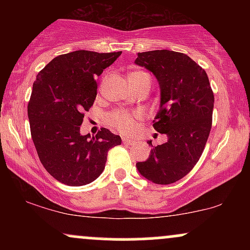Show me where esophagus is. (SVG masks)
Returning a JSON list of instances; mask_svg holds the SVG:
<instances>
[{"instance_id": "esophagus-1", "label": "esophagus", "mask_w": 250, "mask_h": 250, "mask_svg": "<svg viewBox=\"0 0 250 250\" xmlns=\"http://www.w3.org/2000/svg\"><path fill=\"white\" fill-rule=\"evenodd\" d=\"M122 141H123V143H125V145H127V146H133L134 143H135L134 140L127 139V137H123V139H122Z\"/></svg>"}]
</instances>
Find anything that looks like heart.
I'll return each mask as SVG.
<instances>
[{
  "label": "heart",
  "instance_id": "obj_1",
  "mask_svg": "<svg viewBox=\"0 0 250 250\" xmlns=\"http://www.w3.org/2000/svg\"><path fill=\"white\" fill-rule=\"evenodd\" d=\"M146 73L143 71H134L131 73L130 76H141L145 75ZM141 120L140 114H134L127 110H114L108 114L107 122L110 127H113L116 130L121 131L123 134H130L137 127V123Z\"/></svg>",
  "mask_w": 250,
  "mask_h": 250
}]
</instances>
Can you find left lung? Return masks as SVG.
<instances>
[{
    "label": "left lung",
    "instance_id": "obj_1",
    "mask_svg": "<svg viewBox=\"0 0 250 250\" xmlns=\"http://www.w3.org/2000/svg\"><path fill=\"white\" fill-rule=\"evenodd\" d=\"M135 63L154 74L161 89L153 127L168 141L153 147L137 170L156 185L185 177L200 160L211 129L214 93L205 69L188 55L173 50L137 54Z\"/></svg>",
    "mask_w": 250,
    "mask_h": 250
}]
</instances>
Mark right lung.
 Listing matches in <instances>:
<instances>
[{
    "label": "right lung",
    "mask_w": 250,
    "mask_h": 250,
    "mask_svg": "<svg viewBox=\"0 0 250 250\" xmlns=\"http://www.w3.org/2000/svg\"><path fill=\"white\" fill-rule=\"evenodd\" d=\"M120 55L71 51L37 74L28 103L31 139L45 170L64 185L93 182L104 169L109 149L121 145V137L105 128L93 137L80 133L84 113L95 101V79Z\"/></svg>",
    "instance_id": "1"
}]
</instances>
